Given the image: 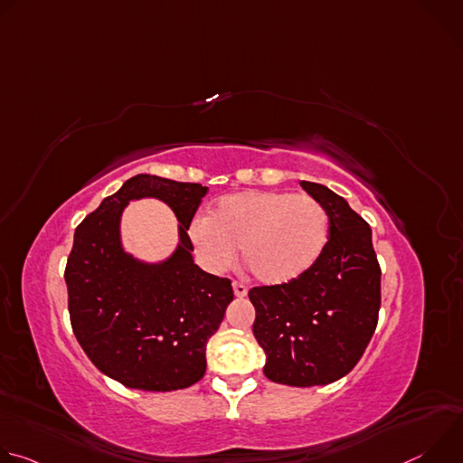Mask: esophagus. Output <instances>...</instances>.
<instances>
[{
  "label": "esophagus",
  "instance_id": "34e87169",
  "mask_svg": "<svg viewBox=\"0 0 463 463\" xmlns=\"http://www.w3.org/2000/svg\"><path fill=\"white\" fill-rule=\"evenodd\" d=\"M232 289H234V295L238 298H243L247 295V288L243 284H240V282H232Z\"/></svg>",
  "mask_w": 463,
  "mask_h": 463
}]
</instances>
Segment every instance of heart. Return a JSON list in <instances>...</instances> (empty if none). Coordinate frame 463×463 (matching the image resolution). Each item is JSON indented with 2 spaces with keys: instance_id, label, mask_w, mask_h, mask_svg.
Returning <instances> with one entry per match:
<instances>
[{
  "instance_id": "heart-1",
  "label": "heart",
  "mask_w": 463,
  "mask_h": 463,
  "mask_svg": "<svg viewBox=\"0 0 463 463\" xmlns=\"http://www.w3.org/2000/svg\"><path fill=\"white\" fill-rule=\"evenodd\" d=\"M188 236L197 260L211 273L227 271L240 247L252 275L279 286L315 266L329 238V216L306 194L243 190L223 195L207 218H195Z\"/></svg>"
}]
</instances>
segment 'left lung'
I'll return each mask as SVG.
<instances>
[{"label":"left lung","mask_w":463,"mask_h":463,"mask_svg":"<svg viewBox=\"0 0 463 463\" xmlns=\"http://www.w3.org/2000/svg\"><path fill=\"white\" fill-rule=\"evenodd\" d=\"M329 216V240L315 266L279 286L249 291L252 334L266 352L263 373L289 386L329 384L363 357L379 318L381 268L370 225L345 197L300 181Z\"/></svg>","instance_id":"1"}]
</instances>
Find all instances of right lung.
<instances>
[{
    "instance_id": "add662e5",
    "label": "right lung",
    "mask_w": 463,
    "mask_h": 463,
    "mask_svg": "<svg viewBox=\"0 0 463 463\" xmlns=\"http://www.w3.org/2000/svg\"><path fill=\"white\" fill-rule=\"evenodd\" d=\"M207 192L200 183L139 174L75 231L63 273L73 334L90 361L128 388L170 392L205 375L207 343L234 298L229 279L192 258L186 231ZM141 196L165 201L180 222V245L161 264L139 262L119 245V214Z\"/></svg>"
}]
</instances>
